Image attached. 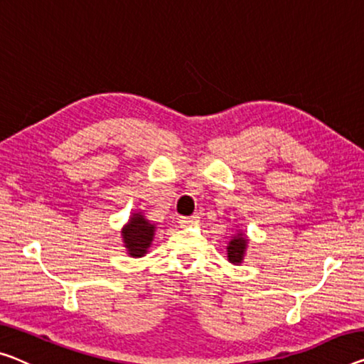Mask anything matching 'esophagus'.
Instances as JSON below:
<instances>
[{
    "label": "esophagus",
    "mask_w": 364,
    "mask_h": 364,
    "mask_svg": "<svg viewBox=\"0 0 364 364\" xmlns=\"http://www.w3.org/2000/svg\"><path fill=\"white\" fill-rule=\"evenodd\" d=\"M199 220L198 215H191V217H180V225L181 227H189L194 225Z\"/></svg>",
    "instance_id": "obj_1"
}]
</instances>
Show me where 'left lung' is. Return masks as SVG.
<instances>
[{"label":"left lung","instance_id":"left-lung-1","mask_svg":"<svg viewBox=\"0 0 364 364\" xmlns=\"http://www.w3.org/2000/svg\"><path fill=\"white\" fill-rule=\"evenodd\" d=\"M248 237L245 230H235V234L230 237L229 243H227V259L232 264H242L243 259H245L247 255V247H248Z\"/></svg>","mask_w":364,"mask_h":364}]
</instances>
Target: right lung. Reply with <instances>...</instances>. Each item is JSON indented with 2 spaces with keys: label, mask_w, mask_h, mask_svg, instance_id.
Listing matches in <instances>:
<instances>
[{
  "label": "right lung",
  "mask_w": 364,
  "mask_h": 364,
  "mask_svg": "<svg viewBox=\"0 0 364 364\" xmlns=\"http://www.w3.org/2000/svg\"><path fill=\"white\" fill-rule=\"evenodd\" d=\"M156 225L145 217L144 210H135L130 214L127 224H124L121 235L124 247L130 258H142L149 253L151 242L155 238Z\"/></svg>",
  "instance_id": "1"
}]
</instances>
